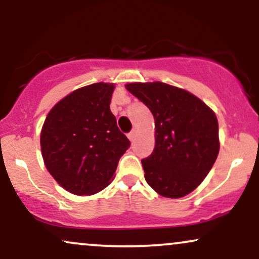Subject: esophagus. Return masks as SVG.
<instances>
[{"label":"esophagus","instance_id":"esophagus-1","mask_svg":"<svg viewBox=\"0 0 259 259\" xmlns=\"http://www.w3.org/2000/svg\"><path fill=\"white\" fill-rule=\"evenodd\" d=\"M127 138H129L130 141H134V140H135V138H136V132H135V130H133V132H130L129 134H127Z\"/></svg>","mask_w":259,"mask_h":259}]
</instances>
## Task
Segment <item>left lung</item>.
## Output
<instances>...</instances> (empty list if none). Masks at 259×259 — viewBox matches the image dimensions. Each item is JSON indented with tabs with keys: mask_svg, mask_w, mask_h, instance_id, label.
<instances>
[{
	"mask_svg": "<svg viewBox=\"0 0 259 259\" xmlns=\"http://www.w3.org/2000/svg\"><path fill=\"white\" fill-rule=\"evenodd\" d=\"M125 88L154 118L156 145L141 160L145 179L164 197H184L203 181L218 156L215 114L192 94L164 82H133Z\"/></svg>",
	"mask_w": 259,
	"mask_h": 259,
	"instance_id": "1",
	"label": "left lung"
}]
</instances>
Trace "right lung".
I'll list each match as a JSON object with an SVG mask.
<instances>
[{
  "instance_id": "1",
  "label": "right lung",
  "mask_w": 259,
  "mask_h": 259,
  "mask_svg": "<svg viewBox=\"0 0 259 259\" xmlns=\"http://www.w3.org/2000/svg\"><path fill=\"white\" fill-rule=\"evenodd\" d=\"M114 85L78 89L50 111L41 132V152L53 179L74 195L108 186L120 157L130 147L109 108Z\"/></svg>"
}]
</instances>
